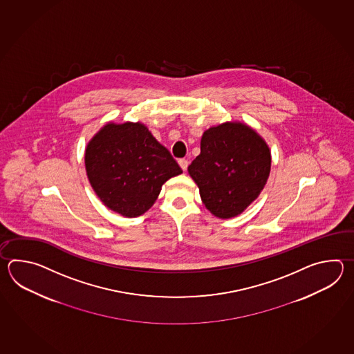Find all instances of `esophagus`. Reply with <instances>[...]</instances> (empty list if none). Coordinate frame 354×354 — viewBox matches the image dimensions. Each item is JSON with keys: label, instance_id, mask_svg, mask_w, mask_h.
Segmentation results:
<instances>
[{"label": "esophagus", "instance_id": "34e87169", "mask_svg": "<svg viewBox=\"0 0 354 354\" xmlns=\"http://www.w3.org/2000/svg\"><path fill=\"white\" fill-rule=\"evenodd\" d=\"M178 165H180V168H182V169H183V171H186V169H187V167H188V160L187 159H180V160H178Z\"/></svg>", "mask_w": 354, "mask_h": 354}]
</instances>
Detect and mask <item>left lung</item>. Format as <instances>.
<instances>
[{"mask_svg": "<svg viewBox=\"0 0 354 354\" xmlns=\"http://www.w3.org/2000/svg\"><path fill=\"white\" fill-rule=\"evenodd\" d=\"M263 138L243 122L207 129L201 153L188 166L206 209L216 218L238 216L263 189L271 172Z\"/></svg>", "mask_w": 354, "mask_h": 354, "instance_id": "left-lung-1", "label": "left lung"}]
</instances>
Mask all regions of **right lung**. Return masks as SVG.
I'll return each mask as SVG.
<instances>
[{
    "instance_id": "1",
    "label": "right lung",
    "mask_w": 354,
    "mask_h": 354,
    "mask_svg": "<svg viewBox=\"0 0 354 354\" xmlns=\"http://www.w3.org/2000/svg\"><path fill=\"white\" fill-rule=\"evenodd\" d=\"M84 166L98 198L125 218L149 210L163 183L182 174L142 122L106 124L87 144Z\"/></svg>"
}]
</instances>
